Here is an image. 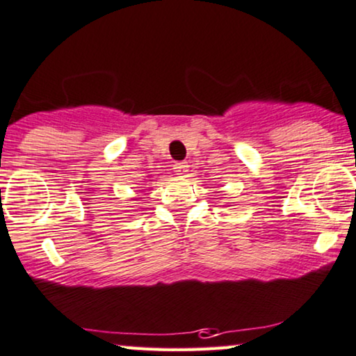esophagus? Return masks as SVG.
I'll return each instance as SVG.
<instances>
[{
  "label": "esophagus",
  "instance_id": "obj_1",
  "mask_svg": "<svg viewBox=\"0 0 356 356\" xmlns=\"http://www.w3.org/2000/svg\"><path fill=\"white\" fill-rule=\"evenodd\" d=\"M174 170H175V172H177V174H186L187 172V170H188V164L187 163H184V161H181V163H175L174 164Z\"/></svg>",
  "mask_w": 356,
  "mask_h": 356
}]
</instances>
